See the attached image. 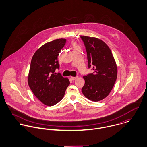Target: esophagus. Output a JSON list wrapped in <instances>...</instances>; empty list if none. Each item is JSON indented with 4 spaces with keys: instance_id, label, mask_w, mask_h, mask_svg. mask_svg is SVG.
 <instances>
[{
    "instance_id": "1",
    "label": "esophagus",
    "mask_w": 147,
    "mask_h": 147,
    "mask_svg": "<svg viewBox=\"0 0 147 147\" xmlns=\"http://www.w3.org/2000/svg\"><path fill=\"white\" fill-rule=\"evenodd\" d=\"M77 78H78V77H71V79H72V80H76Z\"/></svg>"
}]
</instances>
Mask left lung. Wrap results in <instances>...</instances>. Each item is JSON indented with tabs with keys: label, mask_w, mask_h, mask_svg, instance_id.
Instances as JSON below:
<instances>
[{
	"label": "left lung",
	"mask_w": 147,
	"mask_h": 147,
	"mask_svg": "<svg viewBox=\"0 0 147 147\" xmlns=\"http://www.w3.org/2000/svg\"><path fill=\"white\" fill-rule=\"evenodd\" d=\"M87 53L88 68L93 66L92 74L83 76L82 92L88 99L97 102L106 97L117 78V67L109 46L102 40L81 36Z\"/></svg>",
	"instance_id": "obj_1"
}]
</instances>
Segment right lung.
I'll return each instance as SVG.
<instances>
[{
  "label": "right lung",
  "mask_w": 147,
  "mask_h": 147,
  "mask_svg": "<svg viewBox=\"0 0 147 147\" xmlns=\"http://www.w3.org/2000/svg\"><path fill=\"white\" fill-rule=\"evenodd\" d=\"M66 42L57 39L42 46L33 55L28 75V84L35 96L43 104L53 106L64 97L70 84L69 80L60 73L58 57Z\"/></svg>",
  "instance_id": "add662e5"
}]
</instances>
